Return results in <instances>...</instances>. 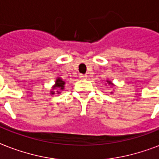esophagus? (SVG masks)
<instances>
[{
	"mask_svg": "<svg viewBox=\"0 0 159 159\" xmlns=\"http://www.w3.org/2000/svg\"><path fill=\"white\" fill-rule=\"evenodd\" d=\"M80 79H86V78H87V75H80Z\"/></svg>",
	"mask_w": 159,
	"mask_h": 159,
	"instance_id": "34e87169",
	"label": "esophagus"
}]
</instances>
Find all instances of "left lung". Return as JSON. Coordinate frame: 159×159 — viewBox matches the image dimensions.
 Returning <instances> with one entry per match:
<instances>
[{
  "mask_svg": "<svg viewBox=\"0 0 159 159\" xmlns=\"http://www.w3.org/2000/svg\"><path fill=\"white\" fill-rule=\"evenodd\" d=\"M107 84H105V85H107V84H108V85H110V87L111 88H113L114 87V86H115V84H113V82H112V81L111 80H107ZM113 89H114V88H113ZM113 92H111V94H113Z\"/></svg>",
  "mask_w": 159,
  "mask_h": 159,
  "instance_id": "8db88e82",
  "label": "left lung"
}]
</instances>
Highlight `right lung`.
I'll return each mask as SVG.
<instances>
[{
  "label": "right lung",
  "instance_id": "right-lung-1",
  "mask_svg": "<svg viewBox=\"0 0 159 159\" xmlns=\"http://www.w3.org/2000/svg\"><path fill=\"white\" fill-rule=\"evenodd\" d=\"M64 84H65V81L62 80V78L60 77H57L55 80V84H53L52 90L50 91L51 95H55V94H60L63 90H64ZM57 90V92H55Z\"/></svg>",
  "mask_w": 159,
  "mask_h": 159
}]
</instances>
